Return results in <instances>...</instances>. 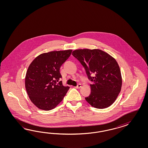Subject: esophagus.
Instances as JSON below:
<instances>
[{
    "label": "esophagus",
    "instance_id": "esophagus-1",
    "mask_svg": "<svg viewBox=\"0 0 148 148\" xmlns=\"http://www.w3.org/2000/svg\"><path fill=\"white\" fill-rule=\"evenodd\" d=\"M81 87V84H78L76 86V87H75V88H80Z\"/></svg>",
    "mask_w": 148,
    "mask_h": 148
}]
</instances>
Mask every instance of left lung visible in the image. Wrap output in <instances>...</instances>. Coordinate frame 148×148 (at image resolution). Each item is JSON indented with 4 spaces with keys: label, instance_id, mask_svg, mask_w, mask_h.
<instances>
[{
    "label": "left lung",
    "instance_id": "1",
    "mask_svg": "<svg viewBox=\"0 0 148 148\" xmlns=\"http://www.w3.org/2000/svg\"><path fill=\"white\" fill-rule=\"evenodd\" d=\"M85 69L90 81L91 93L86 100L93 107L103 109L110 106L119 94L121 73L116 60L99 49L75 50L72 53Z\"/></svg>",
    "mask_w": 148,
    "mask_h": 148
}]
</instances>
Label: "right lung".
I'll return each mask as SVG.
<instances>
[{
  "label": "right lung",
  "instance_id": "right-lung-1",
  "mask_svg": "<svg viewBox=\"0 0 148 148\" xmlns=\"http://www.w3.org/2000/svg\"><path fill=\"white\" fill-rule=\"evenodd\" d=\"M72 50L53 51L40 54L27 69L25 88L32 103L41 110L55 108L70 87L63 85L60 68L72 53Z\"/></svg>",
  "mask_w": 148,
  "mask_h": 148
}]
</instances>
